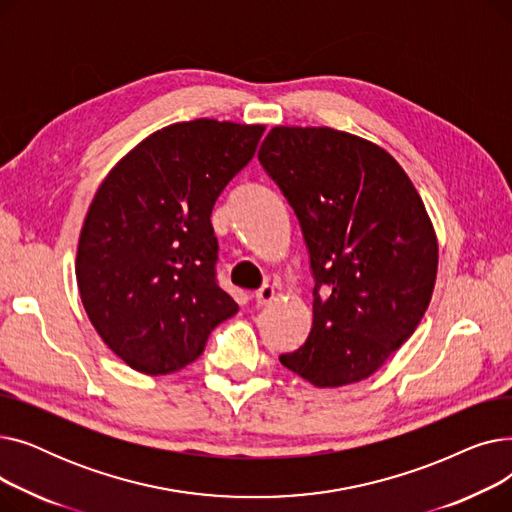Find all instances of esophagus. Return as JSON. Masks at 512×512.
<instances>
[{
    "label": "esophagus",
    "mask_w": 512,
    "mask_h": 512,
    "mask_svg": "<svg viewBox=\"0 0 512 512\" xmlns=\"http://www.w3.org/2000/svg\"><path fill=\"white\" fill-rule=\"evenodd\" d=\"M274 299H276V288L270 286V284L261 286V288L255 292V303H257V307H263V305H267V303H272Z\"/></svg>",
    "instance_id": "obj_1"
}]
</instances>
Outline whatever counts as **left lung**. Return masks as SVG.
Masks as SVG:
<instances>
[{
  "instance_id": "1",
  "label": "left lung",
  "mask_w": 512,
  "mask_h": 512,
  "mask_svg": "<svg viewBox=\"0 0 512 512\" xmlns=\"http://www.w3.org/2000/svg\"><path fill=\"white\" fill-rule=\"evenodd\" d=\"M259 161L307 242L313 326L280 363L317 388L367 380L432 301L438 238L407 172L380 145L330 126H274Z\"/></svg>"
}]
</instances>
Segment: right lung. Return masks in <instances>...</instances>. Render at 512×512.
<instances>
[{
	"instance_id": "1",
	"label": "right lung",
	"mask_w": 512,
	"mask_h": 512,
	"mask_svg": "<svg viewBox=\"0 0 512 512\" xmlns=\"http://www.w3.org/2000/svg\"><path fill=\"white\" fill-rule=\"evenodd\" d=\"M263 130L176 122L130 149L99 184L78 236L76 284L93 328L128 367L180 371L238 311L215 282L209 218Z\"/></svg>"
}]
</instances>
